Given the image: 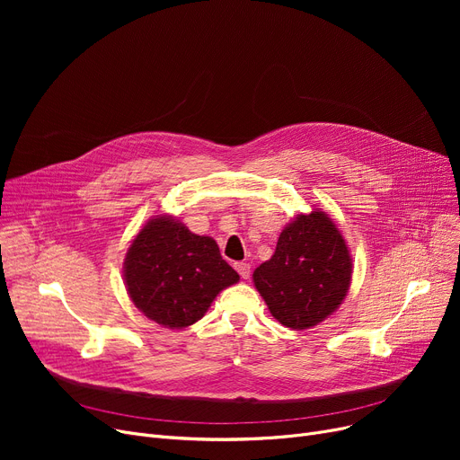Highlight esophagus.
I'll list each match as a JSON object with an SVG mask.
<instances>
[{
  "instance_id": "1",
  "label": "esophagus",
  "mask_w": 460,
  "mask_h": 460,
  "mask_svg": "<svg viewBox=\"0 0 460 460\" xmlns=\"http://www.w3.org/2000/svg\"><path fill=\"white\" fill-rule=\"evenodd\" d=\"M234 269H236V272L240 274V278H243V279H250L252 267H250L248 262H236V264H234Z\"/></svg>"
}]
</instances>
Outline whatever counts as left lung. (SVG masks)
<instances>
[{
	"instance_id": "left-lung-1",
	"label": "left lung",
	"mask_w": 460,
	"mask_h": 460,
	"mask_svg": "<svg viewBox=\"0 0 460 460\" xmlns=\"http://www.w3.org/2000/svg\"><path fill=\"white\" fill-rule=\"evenodd\" d=\"M352 279V259L341 231L323 210L298 214L274 255L253 272V283L272 317L305 330L341 305Z\"/></svg>"
}]
</instances>
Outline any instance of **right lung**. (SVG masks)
Returning <instances> with one entry per match:
<instances>
[{
	"mask_svg": "<svg viewBox=\"0 0 460 460\" xmlns=\"http://www.w3.org/2000/svg\"><path fill=\"white\" fill-rule=\"evenodd\" d=\"M125 285L145 317L181 330L198 323L212 300L240 278L210 236L193 234L173 216H155L125 257Z\"/></svg>",
	"mask_w": 460,
	"mask_h": 460,
	"instance_id": "right-lung-1",
	"label": "right lung"
}]
</instances>
